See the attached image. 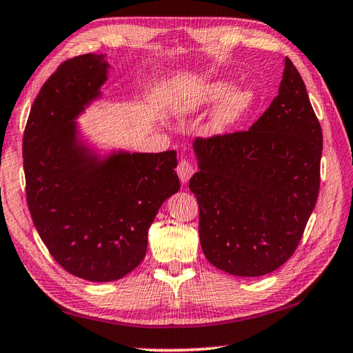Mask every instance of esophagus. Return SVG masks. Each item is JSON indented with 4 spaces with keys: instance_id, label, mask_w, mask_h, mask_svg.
I'll return each instance as SVG.
<instances>
[{
    "instance_id": "obj_1",
    "label": "esophagus",
    "mask_w": 353,
    "mask_h": 353,
    "mask_svg": "<svg viewBox=\"0 0 353 353\" xmlns=\"http://www.w3.org/2000/svg\"><path fill=\"white\" fill-rule=\"evenodd\" d=\"M194 172H195L194 165L186 159H181L180 164H178V167H176V173H178V176H180V180H181L183 184H186L189 180H191Z\"/></svg>"
}]
</instances>
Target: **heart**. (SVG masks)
I'll return each mask as SVG.
<instances>
[{
	"instance_id": "1",
	"label": "heart",
	"mask_w": 353,
	"mask_h": 353,
	"mask_svg": "<svg viewBox=\"0 0 353 353\" xmlns=\"http://www.w3.org/2000/svg\"><path fill=\"white\" fill-rule=\"evenodd\" d=\"M221 100L220 103L219 101ZM220 104L211 113L208 131L211 134H224L245 120L257 102V93L252 86L238 85L224 79L195 86L184 96L180 108L184 113H197Z\"/></svg>"
}]
</instances>
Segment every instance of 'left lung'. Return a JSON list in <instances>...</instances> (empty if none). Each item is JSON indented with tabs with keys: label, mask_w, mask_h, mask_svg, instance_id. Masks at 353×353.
Returning <instances> with one entry per match:
<instances>
[{
	"label": "left lung",
	"mask_w": 353,
	"mask_h": 353,
	"mask_svg": "<svg viewBox=\"0 0 353 353\" xmlns=\"http://www.w3.org/2000/svg\"><path fill=\"white\" fill-rule=\"evenodd\" d=\"M189 189L200 245L233 276L268 274L295 252L321 186L322 129L289 58L278 96L246 132L195 139Z\"/></svg>",
	"instance_id": "1"
}]
</instances>
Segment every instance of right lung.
Wrapping results in <instances>:
<instances>
[{"mask_svg": "<svg viewBox=\"0 0 353 353\" xmlns=\"http://www.w3.org/2000/svg\"><path fill=\"white\" fill-rule=\"evenodd\" d=\"M104 53L64 61L42 86L23 134L26 200L53 259L70 274L110 283L131 273L148 246V229L178 192L176 151L102 150L77 120L104 99Z\"/></svg>", "mask_w": 353, "mask_h": 353, "instance_id": "add662e5", "label": "right lung"}]
</instances>
